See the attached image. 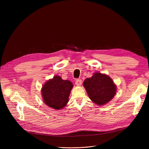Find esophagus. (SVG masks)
<instances>
[{
    "mask_svg": "<svg viewBox=\"0 0 149 149\" xmlns=\"http://www.w3.org/2000/svg\"><path fill=\"white\" fill-rule=\"evenodd\" d=\"M75 84L77 86H81V84H82V81L81 79H77L75 80Z\"/></svg>",
    "mask_w": 149,
    "mask_h": 149,
    "instance_id": "1",
    "label": "esophagus"
}]
</instances>
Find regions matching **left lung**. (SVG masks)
Here are the masks:
<instances>
[{"mask_svg": "<svg viewBox=\"0 0 149 149\" xmlns=\"http://www.w3.org/2000/svg\"><path fill=\"white\" fill-rule=\"evenodd\" d=\"M90 99L99 106L109 102L116 94V86L110 77L99 72L94 73L83 82Z\"/></svg>", "mask_w": 149, "mask_h": 149, "instance_id": "8db88e82", "label": "left lung"}]
</instances>
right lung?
Wrapping results in <instances>:
<instances>
[{
  "mask_svg": "<svg viewBox=\"0 0 149 149\" xmlns=\"http://www.w3.org/2000/svg\"><path fill=\"white\" fill-rule=\"evenodd\" d=\"M72 88V82L55 75L52 79L47 81L42 86L41 91L44 103L56 110L63 109L68 103L69 96Z\"/></svg>",
  "mask_w": 149,
  "mask_h": 149,
  "instance_id": "add662e5",
  "label": "right lung"
}]
</instances>
